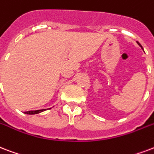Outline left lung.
I'll list each match as a JSON object with an SVG mask.
<instances>
[{"instance_id": "left-lung-1", "label": "left lung", "mask_w": 154, "mask_h": 154, "mask_svg": "<svg viewBox=\"0 0 154 154\" xmlns=\"http://www.w3.org/2000/svg\"><path fill=\"white\" fill-rule=\"evenodd\" d=\"M137 43H138V44H139V45H140V47H141V48H142V46L140 45V43H138V42H137Z\"/></svg>"}]
</instances>
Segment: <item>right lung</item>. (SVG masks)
<instances>
[{"label": "right lung", "instance_id": "obj_1", "mask_svg": "<svg viewBox=\"0 0 154 154\" xmlns=\"http://www.w3.org/2000/svg\"><path fill=\"white\" fill-rule=\"evenodd\" d=\"M51 109V108H49ZM43 111H45V109H43V110H37V111H25V114H27V115H35V114H38L40 112H43Z\"/></svg>", "mask_w": 154, "mask_h": 154}]
</instances>
